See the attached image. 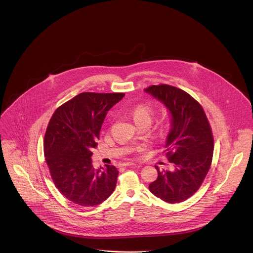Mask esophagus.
<instances>
[{
	"instance_id": "obj_1",
	"label": "esophagus",
	"mask_w": 253,
	"mask_h": 253,
	"mask_svg": "<svg viewBox=\"0 0 253 253\" xmlns=\"http://www.w3.org/2000/svg\"><path fill=\"white\" fill-rule=\"evenodd\" d=\"M134 165H135V163L131 161V162L122 163L121 167H130V166H134Z\"/></svg>"
}]
</instances>
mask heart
Wrapping results in <instances>:
<instances>
[{"instance_id": "heart-1", "label": "heart", "mask_w": 253, "mask_h": 253, "mask_svg": "<svg viewBox=\"0 0 253 253\" xmlns=\"http://www.w3.org/2000/svg\"><path fill=\"white\" fill-rule=\"evenodd\" d=\"M152 115H153V108L150 104L142 103L135 105L131 111V116L137 125L143 122H152Z\"/></svg>"}]
</instances>
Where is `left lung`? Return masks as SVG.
Wrapping results in <instances>:
<instances>
[{
    "mask_svg": "<svg viewBox=\"0 0 253 253\" xmlns=\"http://www.w3.org/2000/svg\"><path fill=\"white\" fill-rule=\"evenodd\" d=\"M161 101L171 117L166 148L172 171L160 170L150 183V191L164 202L177 203L190 198L201 187L211 167L213 137L202 105L187 92L169 84L144 89Z\"/></svg>",
    "mask_w": 253,
    "mask_h": 253,
    "instance_id": "obj_1",
    "label": "left lung"
}]
</instances>
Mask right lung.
<instances>
[{
	"label": "right lung",
	"mask_w": 253,
	"mask_h": 253,
	"mask_svg": "<svg viewBox=\"0 0 253 253\" xmlns=\"http://www.w3.org/2000/svg\"><path fill=\"white\" fill-rule=\"evenodd\" d=\"M124 93L84 92L53 113L44 136V154L56 188L80 206L101 204L111 196L119 171L105 165L95 169L91 152L97 147L107 112Z\"/></svg>",
	"instance_id": "right-lung-1"
}]
</instances>
